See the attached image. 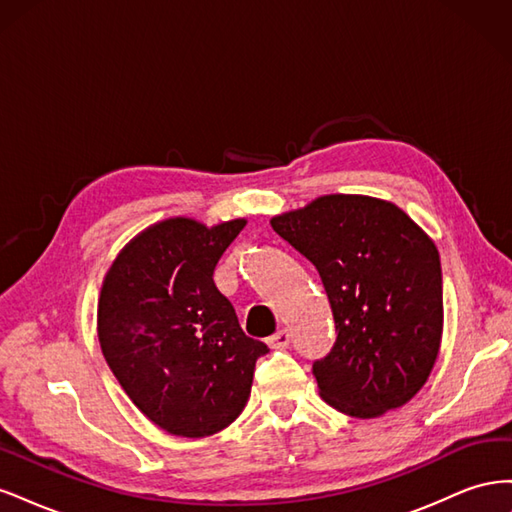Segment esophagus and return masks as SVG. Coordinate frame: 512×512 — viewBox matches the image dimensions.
Here are the masks:
<instances>
[{
  "mask_svg": "<svg viewBox=\"0 0 512 512\" xmlns=\"http://www.w3.org/2000/svg\"><path fill=\"white\" fill-rule=\"evenodd\" d=\"M290 342H292V335H290L286 329L277 331L275 335L269 337V346H271L273 350H286V348L290 346Z\"/></svg>",
  "mask_w": 512,
  "mask_h": 512,
  "instance_id": "34e87169",
  "label": "esophagus"
}]
</instances>
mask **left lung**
Returning a JSON list of instances; mask_svg holds the SVG:
<instances>
[{
  "instance_id": "obj_1",
  "label": "left lung",
  "mask_w": 512,
  "mask_h": 512,
  "mask_svg": "<svg viewBox=\"0 0 512 512\" xmlns=\"http://www.w3.org/2000/svg\"><path fill=\"white\" fill-rule=\"evenodd\" d=\"M271 226L318 269L333 309L335 344L314 361L322 399L356 418L408 404L442 342L436 243L397 205L356 194L320 196Z\"/></svg>"
}]
</instances>
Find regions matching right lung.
<instances>
[{
	"label": "right lung",
	"instance_id": "right-lung-1",
	"mask_svg": "<svg viewBox=\"0 0 512 512\" xmlns=\"http://www.w3.org/2000/svg\"><path fill=\"white\" fill-rule=\"evenodd\" d=\"M245 228L170 218L136 235L108 269L98 301L104 359L149 421L181 438L228 427L250 399L269 348L241 329L213 282Z\"/></svg>",
	"mask_w": 512,
	"mask_h": 512
}]
</instances>
